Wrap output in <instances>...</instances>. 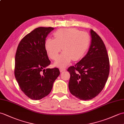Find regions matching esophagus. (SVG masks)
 Instances as JSON below:
<instances>
[{
  "mask_svg": "<svg viewBox=\"0 0 124 124\" xmlns=\"http://www.w3.org/2000/svg\"><path fill=\"white\" fill-rule=\"evenodd\" d=\"M65 70H66V69H64V68H61L60 69V72H63V71H65Z\"/></svg>",
  "mask_w": 124,
  "mask_h": 124,
  "instance_id": "esophagus-1",
  "label": "esophagus"
}]
</instances>
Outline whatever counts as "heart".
Masks as SVG:
<instances>
[{
  "mask_svg": "<svg viewBox=\"0 0 124 124\" xmlns=\"http://www.w3.org/2000/svg\"><path fill=\"white\" fill-rule=\"evenodd\" d=\"M53 35L54 39L46 40L45 47L49 57L53 60L56 59L63 49L64 52L55 62V65L61 68L65 67L72 60L77 61L81 59L90 43V36L88 33L74 28H61Z\"/></svg>",
  "mask_w": 124,
  "mask_h": 124,
  "instance_id": "heart-1",
  "label": "heart"
}]
</instances>
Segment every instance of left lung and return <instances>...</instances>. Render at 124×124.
I'll return each instance as SVG.
<instances>
[{"instance_id":"1","label":"left lung","mask_w":124,"mask_h":124,"mask_svg":"<svg viewBox=\"0 0 124 124\" xmlns=\"http://www.w3.org/2000/svg\"><path fill=\"white\" fill-rule=\"evenodd\" d=\"M91 44L86 55L67 70L70 74L69 89L81 100L93 99L104 88L107 81L110 64L107 49L102 39L91 30Z\"/></svg>"}]
</instances>
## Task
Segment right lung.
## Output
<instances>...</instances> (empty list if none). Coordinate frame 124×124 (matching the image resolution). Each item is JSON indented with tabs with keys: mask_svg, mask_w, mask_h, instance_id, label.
Masks as SVG:
<instances>
[{
	"mask_svg": "<svg viewBox=\"0 0 124 124\" xmlns=\"http://www.w3.org/2000/svg\"><path fill=\"white\" fill-rule=\"evenodd\" d=\"M53 29L35 28L23 37L17 48L15 77L21 90L33 100L47 96L60 75L58 68L45 69L51 63L45 47V39Z\"/></svg>",
	"mask_w": 124,
	"mask_h": 124,
	"instance_id": "add662e5",
	"label": "right lung"
}]
</instances>
